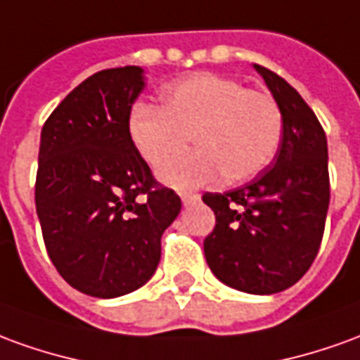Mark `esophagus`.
I'll return each mask as SVG.
<instances>
[{
    "label": "esophagus",
    "mask_w": 360,
    "mask_h": 360,
    "mask_svg": "<svg viewBox=\"0 0 360 360\" xmlns=\"http://www.w3.org/2000/svg\"><path fill=\"white\" fill-rule=\"evenodd\" d=\"M198 195H195V193H181V200H183V205L188 206V205H195L198 200Z\"/></svg>",
    "instance_id": "34e87169"
}]
</instances>
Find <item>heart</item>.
I'll list each match as a JSON object with an SVG mask.
<instances>
[{
	"instance_id": "obj_1",
	"label": "heart",
	"mask_w": 360,
	"mask_h": 360,
	"mask_svg": "<svg viewBox=\"0 0 360 360\" xmlns=\"http://www.w3.org/2000/svg\"><path fill=\"white\" fill-rule=\"evenodd\" d=\"M127 130L142 160L154 172L166 169L167 185L193 188L220 175L241 183L263 172L281 148L285 117L269 91L226 75L195 74L165 85L162 107L132 105ZM191 137L199 152L180 162Z\"/></svg>"
}]
</instances>
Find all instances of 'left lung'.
I'll use <instances>...</instances> for the list:
<instances>
[{
	"label": "left lung",
	"mask_w": 360,
	"mask_h": 360,
	"mask_svg": "<svg viewBox=\"0 0 360 360\" xmlns=\"http://www.w3.org/2000/svg\"><path fill=\"white\" fill-rule=\"evenodd\" d=\"M255 70L283 110V142L253 181L202 195L216 216L205 257L224 285L275 294L298 283L320 251L329 206L328 140L292 85L269 68Z\"/></svg>",
	"instance_id": "obj_1"
}]
</instances>
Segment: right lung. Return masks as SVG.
I'll list each match as a JSON object with an SVG mask.
<instances>
[{
    "mask_svg": "<svg viewBox=\"0 0 360 360\" xmlns=\"http://www.w3.org/2000/svg\"><path fill=\"white\" fill-rule=\"evenodd\" d=\"M138 66L87 77L52 110L40 132L34 202L50 261L68 285L115 298L146 285L162 236L181 210L128 138Z\"/></svg>",
    "mask_w": 360,
    "mask_h": 360,
    "instance_id": "obj_1",
    "label": "right lung"
}]
</instances>
